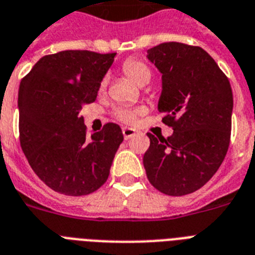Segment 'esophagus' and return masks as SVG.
I'll return each mask as SVG.
<instances>
[{"instance_id": "esophagus-1", "label": "esophagus", "mask_w": 255, "mask_h": 255, "mask_svg": "<svg viewBox=\"0 0 255 255\" xmlns=\"http://www.w3.org/2000/svg\"><path fill=\"white\" fill-rule=\"evenodd\" d=\"M123 136L124 139H129V137H132V136L136 135V129H133V128H129V127H123Z\"/></svg>"}]
</instances>
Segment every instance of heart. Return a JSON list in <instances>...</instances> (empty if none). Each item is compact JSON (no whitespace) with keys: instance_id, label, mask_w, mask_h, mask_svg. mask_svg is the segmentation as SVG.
<instances>
[{"instance_id":"1","label":"heart","mask_w":255,"mask_h":255,"mask_svg":"<svg viewBox=\"0 0 255 255\" xmlns=\"http://www.w3.org/2000/svg\"><path fill=\"white\" fill-rule=\"evenodd\" d=\"M124 75L129 78L132 82H135L136 85L144 86L149 83L152 78V73L149 66L145 62L140 61L137 58H129L127 61L124 62L122 66ZM107 87V78H103L99 85V90L102 92ZM116 118L120 119L124 123H133L136 119V112L127 110V108H120L116 111Z\"/></svg>"}]
</instances>
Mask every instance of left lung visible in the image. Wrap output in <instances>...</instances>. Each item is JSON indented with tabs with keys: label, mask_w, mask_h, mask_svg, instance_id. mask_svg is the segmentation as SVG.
<instances>
[{
	"label": "left lung",
	"mask_w": 255,
	"mask_h": 255,
	"mask_svg": "<svg viewBox=\"0 0 255 255\" xmlns=\"http://www.w3.org/2000/svg\"><path fill=\"white\" fill-rule=\"evenodd\" d=\"M163 81L157 110L173 128L149 137L143 164L152 185L168 196L204 186L225 159L230 143L233 92L214 59L198 46L165 42L147 51Z\"/></svg>",
	"instance_id": "obj_1"
}]
</instances>
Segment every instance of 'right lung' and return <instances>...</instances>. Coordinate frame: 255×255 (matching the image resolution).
I'll return each mask as SVG.
<instances>
[{"instance_id": "add662e5", "label": "right lung", "mask_w": 255, "mask_h": 255, "mask_svg": "<svg viewBox=\"0 0 255 255\" xmlns=\"http://www.w3.org/2000/svg\"><path fill=\"white\" fill-rule=\"evenodd\" d=\"M116 53L66 50L45 55L18 91L21 148L38 177L58 193L85 196L107 181L123 133L118 124L86 136L85 104L95 102Z\"/></svg>"}]
</instances>
